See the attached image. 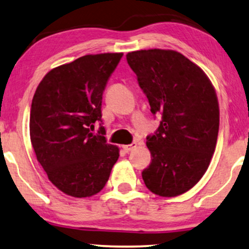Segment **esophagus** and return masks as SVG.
Masks as SVG:
<instances>
[{
    "label": "esophagus",
    "instance_id": "1",
    "mask_svg": "<svg viewBox=\"0 0 249 249\" xmlns=\"http://www.w3.org/2000/svg\"><path fill=\"white\" fill-rule=\"evenodd\" d=\"M136 143H132V144H126V145H123V150L125 152H129V151H133L136 148Z\"/></svg>",
    "mask_w": 249,
    "mask_h": 249
}]
</instances>
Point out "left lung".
Segmentation results:
<instances>
[{
	"instance_id": "1",
	"label": "left lung",
	"mask_w": 249,
	"mask_h": 249,
	"mask_svg": "<svg viewBox=\"0 0 249 249\" xmlns=\"http://www.w3.org/2000/svg\"><path fill=\"white\" fill-rule=\"evenodd\" d=\"M128 65L161 122L146 138L151 162L142 171L153 194L174 197L190 191L208 170L218 140L220 110L205 72L171 50L127 53Z\"/></svg>"
}]
</instances>
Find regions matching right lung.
Returning a JSON list of instances; mask_svg holds the SVG:
<instances>
[{
    "label": "right lung",
    "mask_w": 249,
    "mask_h": 249,
    "mask_svg": "<svg viewBox=\"0 0 249 249\" xmlns=\"http://www.w3.org/2000/svg\"><path fill=\"white\" fill-rule=\"evenodd\" d=\"M123 53L89 54L52 69L34 94L30 141L48 179L63 193L90 197L103 190L120 148L91 131ZM104 133V128H101Z\"/></svg>",
    "instance_id": "right-lung-1"
}]
</instances>
